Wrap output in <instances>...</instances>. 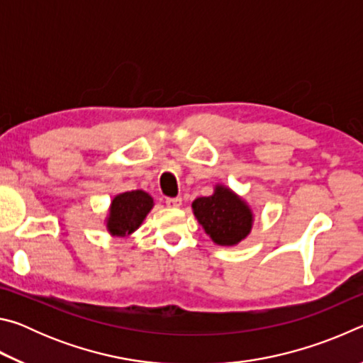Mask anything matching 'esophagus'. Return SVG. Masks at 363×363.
<instances>
[{"instance_id":"esophagus-1","label":"esophagus","mask_w":363,"mask_h":363,"mask_svg":"<svg viewBox=\"0 0 363 363\" xmlns=\"http://www.w3.org/2000/svg\"><path fill=\"white\" fill-rule=\"evenodd\" d=\"M182 205V199L176 196V199H167V206L169 208H179Z\"/></svg>"}]
</instances>
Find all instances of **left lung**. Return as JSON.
Listing matches in <instances>:
<instances>
[{"label": "left lung", "mask_w": 363, "mask_h": 363, "mask_svg": "<svg viewBox=\"0 0 363 363\" xmlns=\"http://www.w3.org/2000/svg\"><path fill=\"white\" fill-rule=\"evenodd\" d=\"M194 214L211 240L220 247H233L250 235L253 211L240 195L218 184L210 196H200L192 203Z\"/></svg>", "instance_id": "8db88e82"}]
</instances>
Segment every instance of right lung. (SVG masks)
Segmentation results:
<instances>
[{"mask_svg":"<svg viewBox=\"0 0 363 363\" xmlns=\"http://www.w3.org/2000/svg\"><path fill=\"white\" fill-rule=\"evenodd\" d=\"M152 208L153 199L144 190L115 195L106 219L108 233L113 237H130L144 223Z\"/></svg>","mask_w":363,"mask_h":363,"instance_id":"add662e5","label":"right lung"}]
</instances>
